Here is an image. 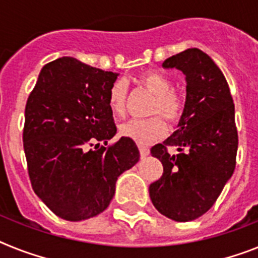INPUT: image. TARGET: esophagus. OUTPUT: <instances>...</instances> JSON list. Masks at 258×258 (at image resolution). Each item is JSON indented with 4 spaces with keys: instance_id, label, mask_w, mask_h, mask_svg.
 <instances>
[{
    "instance_id": "esophagus-1",
    "label": "esophagus",
    "mask_w": 258,
    "mask_h": 258,
    "mask_svg": "<svg viewBox=\"0 0 258 258\" xmlns=\"http://www.w3.org/2000/svg\"><path fill=\"white\" fill-rule=\"evenodd\" d=\"M139 151H140V156H142V157H146V156L149 155V148H148V147L139 146Z\"/></svg>"
}]
</instances>
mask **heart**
Wrapping results in <instances>:
<instances>
[{
    "mask_svg": "<svg viewBox=\"0 0 258 258\" xmlns=\"http://www.w3.org/2000/svg\"><path fill=\"white\" fill-rule=\"evenodd\" d=\"M139 82L155 94L149 112L157 114L169 123L178 122L183 114V97L174 90L173 81L159 71H146L139 76ZM127 97V88L123 81H115L110 86L107 94L109 107L114 114H123ZM165 123L160 116L148 119H131L120 127V134L140 146H148L165 135Z\"/></svg>",
    "mask_w": 258,
    "mask_h": 258,
    "instance_id": "b5f03b06",
    "label": "heart"
}]
</instances>
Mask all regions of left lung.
<instances>
[{"mask_svg": "<svg viewBox=\"0 0 258 258\" xmlns=\"http://www.w3.org/2000/svg\"><path fill=\"white\" fill-rule=\"evenodd\" d=\"M162 67L186 76V102L178 130L151 148L164 173L149 185V197L160 214L190 222L213 207L235 170V105L222 71L201 49L179 52ZM169 146H177L179 153L170 155Z\"/></svg>", "mask_w": 258, "mask_h": 258, "instance_id": "left-lung-1", "label": "left lung"}]
</instances>
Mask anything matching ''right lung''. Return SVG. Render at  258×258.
Wrapping results in <instances>:
<instances>
[{"label":"right lung","mask_w":258,"mask_h":258,"mask_svg":"<svg viewBox=\"0 0 258 258\" xmlns=\"http://www.w3.org/2000/svg\"><path fill=\"white\" fill-rule=\"evenodd\" d=\"M116 77L75 57H60L43 67L30 93L23 127L30 181L61 219L80 222L105 211L118 177L139 161V149L128 138L99 146H107L116 134L107 102Z\"/></svg>","instance_id":"1"}]
</instances>
